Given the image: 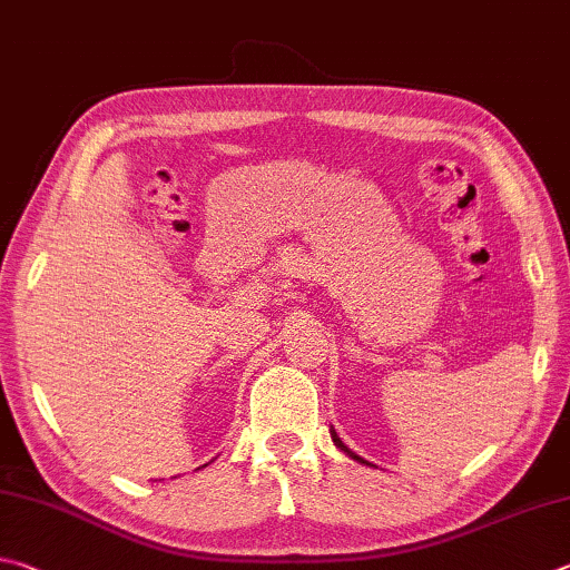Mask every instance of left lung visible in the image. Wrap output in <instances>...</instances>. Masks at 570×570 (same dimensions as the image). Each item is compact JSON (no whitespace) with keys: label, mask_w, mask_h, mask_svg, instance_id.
I'll list each match as a JSON object with an SVG mask.
<instances>
[{"label":"left lung","mask_w":570,"mask_h":570,"mask_svg":"<svg viewBox=\"0 0 570 570\" xmlns=\"http://www.w3.org/2000/svg\"><path fill=\"white\" fill-rule=\"evenodd\" d=\"M331 433H333V431H331ZM333 441H335V445H337V448H341V451H345L347 455H351V458H355V461H361V463H367V461H363V458H357L355 453H351V451H347V448H345V443H343V441H341V438H337L335 433H333Z\"/></svg>","instance_id":"1"}]
</instances>
